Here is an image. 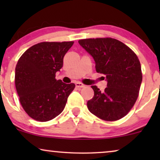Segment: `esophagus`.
I'll use <instances>...</instances> for the list:
<instances>
[{"label":"esophagus","instance_id":"obj_1","mask_svg":"<svg viewBox=\"0 0 160 160\" xmlns=\"http://www.w3.org/2000/svg\"><path fill=\"white\" fill-rule=\"evenodd\" d=\"M85 85L84 84H82V83L81 82H76V87H78V88H82V87H84Z\"/></svg>","mask_w":160,"mask_h":160}]
</instances>
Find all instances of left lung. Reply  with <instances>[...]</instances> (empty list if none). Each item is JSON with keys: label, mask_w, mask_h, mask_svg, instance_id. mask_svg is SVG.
<instances>
[{"label": "left lung", "mask_w": 160, "mask_h": 160, "mask_svg": "<svg viewBox=\"0 0 160 160\" xmlns=\"http://www.w3.org/2000/svg\"><path fill=\"white\" fill-rule=\"evenodd\" d=\"M78 43L92 56L96 71L106 76L108 82L103 92L91 87L94 97L87 102L89 111L105 121L125 117L136 102L143 78L137 55L112 38L81 39Z\"/></svg>", "instance_id": "8db88e82"}]
</instances>
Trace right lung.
I'll return each instance as SVG.
<instances>
[{
	"instance_id": "obj_1",
	"label": "right lung",
	"mask_w": 160,
	"mask_h": 160,
	"mask_svg": "<svg viewBox=\"0 0 160 160\" xmlns=\"http://www.w3.org/2000/svg\"><path fill=\"white\" fill-rule=\"evenodd\" d=\"M73 41L41 42L22 54L15 68V87L19 101L28 115L47 122L61 113L75 84L57 80L63 58Z\"/></svg>"
}]
</instances>
